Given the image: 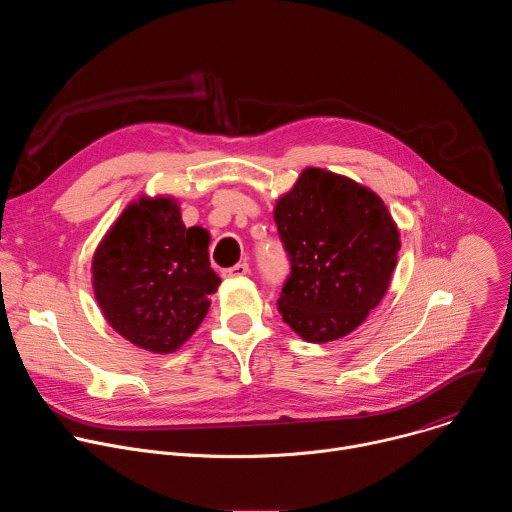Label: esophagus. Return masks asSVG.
<instances>
[{
    "mask_svg": "<svg viewBox=\"0 0 512 512\" xmlns=\"http://www.w3.org/2000/svg\"><path fill=\"white\" fill-rule=\"evenodd\" d=\"M249 273V265L247 263H237L233 267H227L223 269V277L225 279H235V277H243Z\"/></svg>",
    "mask_w": 512,
    "mask_h": 512,
    "instance_id": "1",
    "label": "esophagus"
}]
</instances>
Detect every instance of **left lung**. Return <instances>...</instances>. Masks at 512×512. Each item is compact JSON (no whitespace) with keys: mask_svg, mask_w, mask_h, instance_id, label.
<instances>
[{"mask_svg":"<svg viewBox=\"0 0 512 512\" xmlns=\"http://www.w3.org/2000/svg\"><path fill=\"white\" fill-rule=\"evenodd\" d=\"M289 259L277 310L304 340L350 334L389 289L399 231L383 200L350 178L308 168L273 210Z\"/></svg>","mask_w":512,"mask_h":512,"instance_id":"obj_1","label":"left lung"}]
</instances>
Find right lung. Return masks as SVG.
I'll return each instance as SVG.
<instances>
[{
	"label": "right lung",
	"instance_id": "1",
	"mask_svg": "<svg viewBox=\"0 0 512 512\" xmlns=\"http://www.w3.org/2000/svg\"><path fill=\"white\" fill-rule=\"evenodd\" d=\"M208 233L186 229L174 198L129 204L93 257L95 298L107 322L139 348L168 354L200 326L218 277Z\"/></svg>",
	"mask_w": 512,
	"mask_h": 512
}]
</instances>
